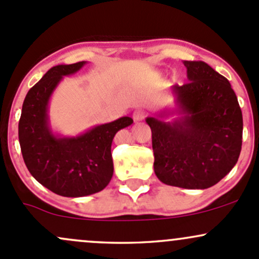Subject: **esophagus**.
I'll list each match as a JSON object with an SVG mask.
<instances>
[{"label":"esophagus","mask_w":259,"mask_h":259,"mask_svg":"<svg viewBox=\"0 0 259 259\" xmlns=\"http://www.w3.org/2000/svg\"><path fill=\"white\" fill-rule=\"evenodd\" d=\"M147 113L146 111L143 110H136L135 112H133V119H135V122H140L142 119L146 118Z\"/></svg>","instance_id":"obj_1"}]
</instances>
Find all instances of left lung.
I'll list each match as a JSON object with an SVG mask.
<instances>
[{
	"label": "left lung",
	"mask_w": 259,
	"mask_h": 259,
	"mask_svg": "<svg viewBox=\"0 0 259 259\" xmlns=\"http://www.w3.org/2000/svg\"><path fill=\"white\" fill-rule=\"evenodd\" d=\"M184 65L189 82L171 88L177 108L146 118L152 130L154 173L166 185L207 189L237 163L242 111L226 77L204 62L185 60ZM170 113L181 117L161 119Z\"/></svg>",
	"instance_id": "obj_1"
}]
</instances>
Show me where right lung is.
<instances>
[{"label":"right lung","instance_id":"obj_1","mask_svg":"<svg viewBox=\"0 0 259 259\" xmlns=\"http://www.w3.org/2000/svg\"><path fill=\"white\" fill-rule=\"evenodd\" d=\"M85 64H62L49 69L27 94L18 123L19 144L29 173L53 193L66 197L91 195L106 188L113 175V137L133 123L124 116L75 137L53 132L48 116L53 91L64 76L75 74Z\"/></svg>","mask_w":259,"mask_h":259}]
</instances>
